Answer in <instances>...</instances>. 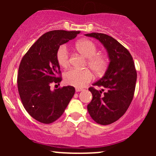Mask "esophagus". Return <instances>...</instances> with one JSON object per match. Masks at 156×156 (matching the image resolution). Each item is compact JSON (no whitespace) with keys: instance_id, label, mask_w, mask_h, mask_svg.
<instances>
[{"instance_id":"esophagus-1","label":"esophagus","mask_w":156,"mask_h":156,"mask_svg":"<svg viewBox=\"0 0 156 156\" xmlns=\"http://www.w3.org/2000/svg\"><path fill=\"white\" fill-rule=\"evenodd\" d=\"M83 89H81V88H76V91L77 92H81V91H83Z\"/></svg>"}]
</instances>
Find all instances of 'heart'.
<instances>
[{
    "label": "heart",
    "mask_w": 156,
    "mask_h": 156,
    "mask_svg": "<svg viewBox=\"0 0 156 156\" xmlns=\"http://www.w3.org/2000/svg\"><path fill=\"white\" fill-rule=\"evenodd\" d=\"M78 53L87 58V64L96 75H102L105 72L109 64V58L103 53H97L98 48L94 42L83 39L76 44ZM56 60L62 67L67 68L69 64V53L67 46L62 44L56 51ZM92 79V74L89 69H71L64 74V82L68 85L80 88Z\"/></svg>",
    "instance_id": "heart-1"
}]
</instances>
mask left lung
<instances>
[{"label": "left lung", "mask_w": 156, "mask_h": 156, "mask_svg": "<svg viewBox=\"0 0 156 156\" xmlns=\"http://www.w3.org/2000/svg\"><path fill=\"white\" fill-rule=\"evenodd\" d=\"M100 41L106 48L110 62L104 76L93 83L103 88L99 91L91 87L92 100L87 105L89 115L100 125L114 122L128 110L133 98L137 73L130 52L118 41L101 33L85 34Z\"/></svg>", "instance_id": "obj_1"}]
</instances>
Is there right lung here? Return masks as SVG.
<instances>
[{"instance_id":"1","label":"right lung","mask_w":156,"mask_h":156,"mask_svg":"<svg viewBox=\"0 0 156 156\" xmlns=\"http://www.w3.org/2000/svg\"><path fill=\"white\" fill-rule=\"evenodd\" d=\"M80 31L54 30L41 36L23 57L17 73V87L26 112L44 124L62 115L76 89L72 86L51 90V83H59L60 66L56 60L58 47L76 38Z\"/></svg>"}]
</instances>
